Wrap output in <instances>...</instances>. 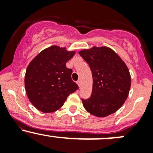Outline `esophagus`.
<instances>
[{"label": "esophagus", "instance_id": "34e87169", "mask_svg": "<svg viewBox=\"0 0 153 153\" xmlns=\"http://www.w3.org/2000/svg\"><path fill=\"white\" fill-rule=\"evenodd\" d=\"M77 84H78L79 87H80V85H81V81H80V80H78V81H77Z\"/></svg>", "mask_w": 153, "mask_h": 153}]
</instances>
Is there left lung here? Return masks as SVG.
<instances>
[{
	"label": "left lung",
	"mask_w": 153,
	"mask_h": 153,
	"mask_svg": "<svg viewBox=\"0 0 153 153\" xmlns=\"http://www.w3.org/2000/svg\"><path fill=\"white\" fill-rule=\"evenodd\" d=\"M78 54L90 66L93 76L91 97L82 99L85 109L97 117H106L125 102L131 86L127 65L112 49L93 47Z\"/></svg>",
	"instance_id": "1"
}]
</instances>
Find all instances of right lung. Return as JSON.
Segmentation results:
<instances>
[{"label": "right lung", "instance_id": "add662e5", "mask_svg": "<svg viewBox=\"0 0 153 153\" xmlns=\"http://www.w3.org/2000/svg\"><path fill=\"white\" fill-rule=\"evenodd\" d=\"M75 51L53 45L39 52L26 68L24 84L28 99L44 113L58 110L78 86L71 79L73 71L66 62Z\"/></svg>", "mask_w": 153, "mask_h": 153}]
</instances>
